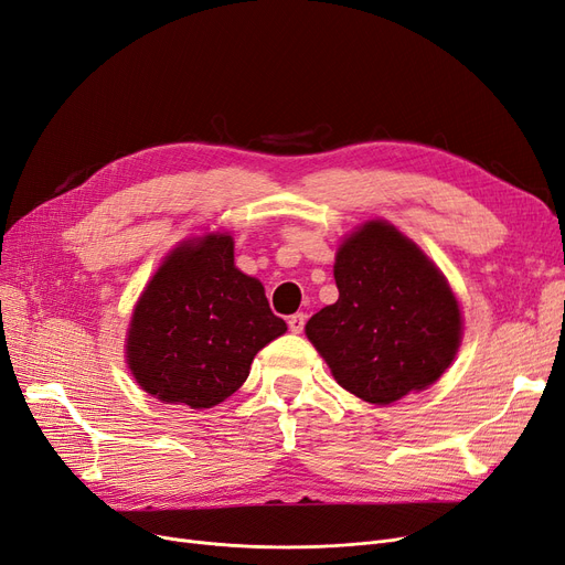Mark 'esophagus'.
Instances as JSON below:
<instances>
[{
    "label": "esophagus",
    "instance_id": "esophagus-1",
    "mask_svg": "<svg viewBox=\"0 0 565 565\" xmlns=\"http://www.w3.org/2000/svg\"><path fill=\"white\" fill-rule=\"evenodd\" d=\"M287 324H289V331H291V333H301L303 327H306V315H303V312H295V315H291V318L287 320Z\"/></svg>",
    "mask_w": 565,
    "mask_h": 565
}]
</instances>
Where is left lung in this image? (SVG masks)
<instances>
[{
    "label": "left lung",
    "instance_id": "left-lung-1",
    "mask_svg": "<svg viewBox=\"0 0 565 565\" xmlns=\"http://www.w3.org/2000/svg\"><path fill=\"white\" fill-rule=\"evenodd\" d=\"M338 301L315 312L308 341L338 385L390 405L449 369L461 343V310L445 276L394 224L371 220L335 253Z\"/></svg>",
    "mask_w": 565,
    "mask_h": 565
}]
</instances>
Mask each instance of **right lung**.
<instances>
[{
    "label": "right lung",
    "instance_id": "right-lung-1",
    "mask_svg": "<svg viewBox=\"0 0 565 565\" xmlns=\"http://www.w3.org/2000/svg\"><path fill=\"white\" fill-rule=\"evenodd\" d=\"M285 331L262 282L236 268L234 238L209 234L180 243L143 289L127 364L150 396L204 411L232 396L255 354Z\"/></svg>",
    "mask_w": 565,
    "mask_h": 565
}]
</instances>
